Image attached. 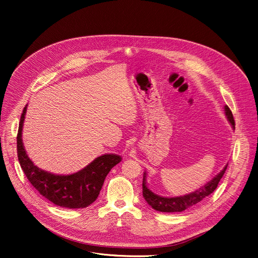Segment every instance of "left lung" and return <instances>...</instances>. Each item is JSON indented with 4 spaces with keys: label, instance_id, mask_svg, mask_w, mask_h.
<instances>
[{
    "label": "left lung",
    "instance_id": "obj_1",
    "mask_svg": "<svg viewBox=\"0 0 258 258\" xmlns=\"http://www.w3.org/2000/svg\"><path fill=\"white\" fill-rule=\"evenodd\" d=\"M225 113L230 121V123L235 128V120L231 109L228 106H225ZM228 165L225 166V168L220 171L217 175H215L209 182L206 185L201 187L199 190L187 194L185 196H179V197H161L156 194H154L150 189H148L146 185V172L144 173L143 177V196L145 200L148 202V204L155 210L161 211V212H180L186 210L187 208L199 203L202 201L205 197L209 196L217 187L220 178L223 177Z\"/></svg>",
    "mask_w": 258,
    "mask_h": 258
}]
</instances>
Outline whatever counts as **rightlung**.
I'll return each instance as SVG.
<instances>
[{
  "instance_id": "obj_1",
  "label": "right lung",
  "mask_w": 258,
  "mask_h": 258,
  "mask_svg": "<svg viewBox=\"0 0 258 258\" xmlns=\"http://www.w3.org/2000/svg\"><path fill=\"white\" fill-rule=\"evenodd\" d=\"M26 106L21 114L17 134V156L20 166L31 185L41 195L57 206L85 208L99 196L106 175L121 161V156L105 154L97 157L84 169L69 175H58L40 169L27 156L22 143V126Z\"/></svg>"
}]
</instances>
